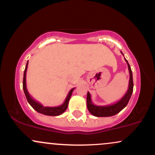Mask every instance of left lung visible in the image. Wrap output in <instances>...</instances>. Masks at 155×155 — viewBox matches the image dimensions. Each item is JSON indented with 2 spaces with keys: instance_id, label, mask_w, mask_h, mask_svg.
<instances>
[{
  "instance_id": "obj_1",
  "label": "left lung",
  "mask_w": 155,
  "mask_h": 155,
  "mask_svg": "<svg viewBox=\"0 0 155 155\" xmlns=\"http://www.w3.org/2000/svg\"><path fill=\"white\" fill-rule=\"evenodd\" d=\"M122 54L124 55L123 52L121 51ZM125 61L127 63L128 69L129 71V88L128 90L126 92V94L123 96L120 101L116 102L115 104H113L111 105H108V106H97V105L93 104L92 101H91V94L88 91L87 92V97H86V101H87V108L88 110L91 113L92 115L95 116V117H111V116L115 115L117 113L124 109L126 106H127L128 103H129V100L131 96V94L133 92V77H132V71H131L130 65L128 63L127 60L125 58Z\"/></svg>"
}]
</instances>
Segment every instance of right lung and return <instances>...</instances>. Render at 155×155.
<instances>
[{
    "label": "right lung",
    "instance_id": "add662e5",
    "mask_svg": "<svg viewBox=\"0 0 155 155\" xmlns=\"http://www.w3.org/2000/svg\"><path fill=\"white\" fill-rule=\"evenodd\" d=\"M27 67H28V61L26 63V68H25L24 73V80H23V89H24V91L25 96H26V100H27L28 103L30 104V106L35 111H37L38 112L41 113V114H45V115L48 116H58L60 114H63L65 111L66 110L68 107V104H69V101L70 100V97L72 94L73 91H74V88L71 89L69 92L68 93L67 96H66V99H65L64 102L63 103L62 105L59 106H54V107H49V106H44L42 104L38 103V101H36L35 100H34L32 97H31V95L29 94V91L27 90V88H26V71H27Z\"/></svg>",
    "mask_w": 155,
    "mask_h": 155
}]
</instances>
